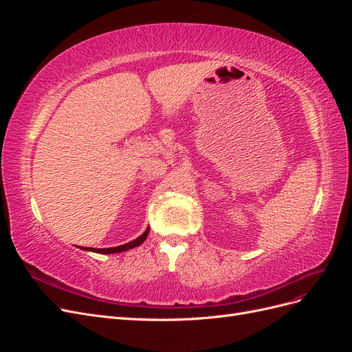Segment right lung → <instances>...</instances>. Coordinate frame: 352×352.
Segmentation results:
<instances>
[{
  "mask_svg": "<svg viewBox=\"0 0 352 352\" xmlns=\"http://www.w3.org/2000/svg\"><path fill=\"white\" fill-rule=\"evenodd\" d=\"M148 233H150V226L146 228V230L142 233L141 236H138L136 239L127 242L124 245H119V247H111V248H85V247H79L80 250H85V251H91V252H98V254H116V252H123V251H127V250H132L135 247H140V245L146 239Z\"/></svg>",
  "mask_w": 352,
  "mask_h": 352,
  "instance_id": "1",
  "label": "right lung"
}]
</instances>
